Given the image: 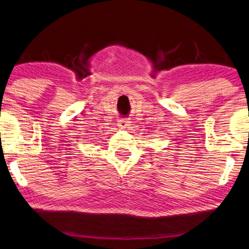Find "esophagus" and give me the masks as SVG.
Wrapping results in <instances>:
<instances>
[{
	"label": "esophagus",
	"mask_w": 249,
	"mask_h": 249,
	"mask_svg": "<svg viewBox=\"0 0 249 249\" xmlns=\"http://www.w3.org/2000/svg\"><path fill=\"white\" fill-rule=\"evenodd\" d=\"M118 125L120 128H128L129 127V121L127 120V119H121V120H119Z\"/></svg>",
	"instance_id": "34e87169"
}]
</instances>
